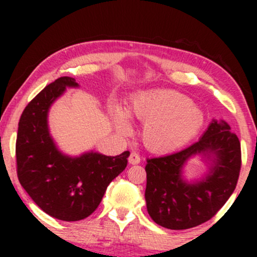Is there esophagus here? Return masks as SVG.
<instances>
[{
    "label": "esophagus",
    "instance_id": "esophagus-1",
    "mask_svg": "<svg viewBox=\"0 0 257 257\" xmlns=\"http://www.w3.org/2000/svg\"><path fill=\"white\" fill-rule=\"evenodd\" d=\"M128 162L129 164L132 165L139 164V163H141V157H139V154H137V153H132L128 158Z\"/></svg>",
    "mask_w": 257,
    "mask_h": 257
}]
</instances>
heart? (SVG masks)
Returning a JSON list of instances; mask_svg holds the SVG:
<instances>
[{
  "label": "heart",
  "instance_id": "1",
  "mask_svg": "<svg viewBox=\"0 0 257 257\" xmlns=\"http://www.w3.org/2000/svg\"><path fill=\"white\" fill-rule=\"evenodd\" d=\"M132 113L143 121V143L150 152L167 154L193 141L204 125V112L184 93L173 89H150L139 93L132 102ZM116 128L132 132L128 113L114 109Z\"/></svg>",
  "mask_w": 257,
  "mask_h": 257
}]
</instances>
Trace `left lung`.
Wrapping results in <instances>:
<instances>
[{
  "label": "left lung",
  "mask_w": 257,
  "mask_h": 257,
  "mask_svg": "<svg viewBox=\"0 0 257 257\" xmlns=\"http://www.w3.org/2000/svg\"><path fill=\"white\" fill-rule=\"evenodd\" d=\"M200 155L209 164L198 181L183 179L189 159ZM241 168L240 142L225 120H212L196 143L147 160L145 201L154 222L170 230L195 227L211 219L236 188Z\"/></svg>",
  "instance_id": "1"
}]
</instances>
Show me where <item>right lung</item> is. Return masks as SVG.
<instances>
[{"label": "right lung", "mask_w": 257, "mask_h": 257, "mask_svg": "<svg viewBox=\"0 0 257 257\" xmlns=\"http://www.w3.org/2000/svg\"><path fill=\"white\" fill-rule=\"evenodd\" d=\"M78 87L72 77L56 79L28 103L18 123V180L46 214L63 221L89 216L110 181L125 169L131 154L108 157L90 150L69 157L58 149L49 133V108L67 88Z\"/></svg>", "instance_id": "right-lung-1"}]
</instances>
